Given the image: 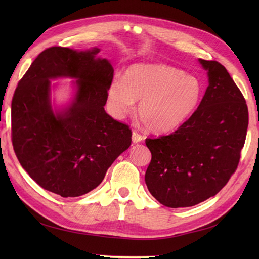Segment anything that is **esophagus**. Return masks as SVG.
Here are the masks:
<instances>
[{"mask_svg":"<svg viewBox=\"0 0 259 259\" xmlns=\"http://www.w3.org/2000/svg\"><path fill=\"white\" fill-rule=\"evenodd\" d=\"M142 141V136L139 135L137 131H133V142L134 144H138V142Z\"/></svg>","mask_w":259,"mask_h":259,"instance_id":"34e87169","label":"esophagus"}]
</instances>
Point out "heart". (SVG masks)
Here are the masks:
<instances>
[{
    "mask_svg": "<svg viewBox=\"0 0 259 259\" xmlns=\"http://www.w3.org/2000/svg\"><path fill=\"white\" fill-rule=\"evenodd\" d=\"M202 83L195 75L162 63H136L126 68L122 80L108 88L107 103L115 119H123L139 101L138 114L155 133L178 128L197 109Z\"/></svg>",
    "mask_w": 259,
    "mask_h": 259,
    "instance_id": "heart-1",
    "label": "heart"
}]
</instances>
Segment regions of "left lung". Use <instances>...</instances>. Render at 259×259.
I'll return each mask as SVG.
<instances>
[{
  "label": "left lung",
  "instance_id": "obj_1",
  "mask_svg": "<svg viewBox=\"0 0 259 259\" xmlns=\"http://www.w3.org/2000/svg\"><path fill=\"white\" fill-rule=\"evenodd\" d=\"M208 87L196 111L175 133L147 139L151 161L145 180L161 205L184 208L217 195L240 159L248 109L224 65L199 59Z\"/></svg>",
  "mask_w": 259,
  "mask_h": 259
}]
</instances>
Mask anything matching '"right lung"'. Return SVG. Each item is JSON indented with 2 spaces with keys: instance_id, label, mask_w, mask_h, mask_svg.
Listing matches in <instances>:
<instances>
[{
  "instance_id": "add662e5",
  "label": "right lung",
  "mask_w": 259,
  "mask_h": 259,
  "mask_svg": "<svg viewBox=\"0 0 259 259\" xmlns=\"http://www.w3.org/2000/svg\"><path fill=\"white\" fill-rule=\"evenodd\" d=\"M100 49L53 47L33 61L12 100V142L21 166L42 188L79 197L102 183L131 145V130L104 111L113 67ZM71 78L73 95L58 107L53 79Z\"/></svg>"
}]
</instances>
